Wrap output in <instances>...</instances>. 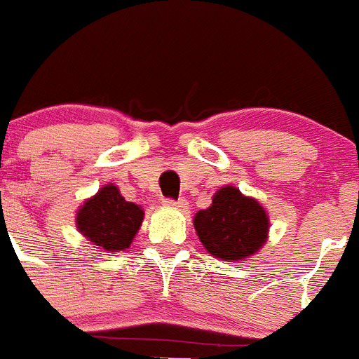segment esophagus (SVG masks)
I'll use <instances>...</instances> for the list:
<instances>
[{"mask_svg": "<svg viewBox=\"0 0 359 359\" xmlns=\"http://www.w3.org/2000/svg\"><path fill=\"white\" fill-rule=\"evenodd\" d=\"M163 205L175 206V208H186L187 200H184V198H179V200H172V198H166V200H163Z\"/></svg>", "mask_w": 359, "mask_h": 359, "instance_id": "34e87169", "label": "esophagus"}]
</instances>
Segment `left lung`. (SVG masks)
I'll list each match as a JSON object with an SVG mask.
<instances>
[{
	"instance_id": "8db88e82",
	"label": "left lung",
	"mask_w": 359,
	"mask_h": 359,
	"mask_svg": "<svg viewBox=\"0 0 359 359\" xmlns=\"http://www.w3.org/2000/svg\"><path fill=\"white\" fill-rule=\"evenodd\" d=\"M194 227L205 248L229 262L247 259L266 243L269 220L259 203L227 186L217 191L210 208L196 213Z\"/></svg>"
}]
</instances>
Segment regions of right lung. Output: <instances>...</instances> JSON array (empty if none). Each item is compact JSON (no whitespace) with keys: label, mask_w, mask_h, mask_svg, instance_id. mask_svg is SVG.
<instances>
[{"label":"right lung","mask_w":359,"mask_h":359,"mask_svg":"<svg viewBox=\"0 0 359 359\" xmlns=\"http://www.w3.org/2000/svg\"><path fill=\"white\" fill-rule=\"evenodd\" d=\"M142 219V208L126 201L118 187L109 184L92 200L85 201L76 217V226L93 245L106 252H116L130 247Z\"/></svg>","instance_id":"right-lung-1"}]
</instances>
